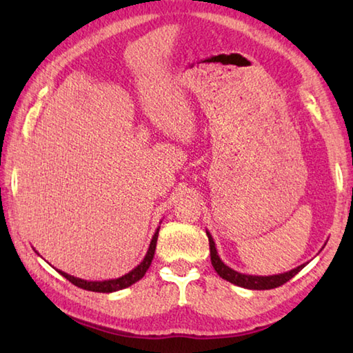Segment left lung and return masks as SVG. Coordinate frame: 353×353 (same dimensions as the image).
<instances>
[{"label":"left lung","instance_id":"1","mask_svg":"<svg viewBox=\"0 0 353 353\" xmlns=\"http://www.w3.org/2000/svg\"><path fill=\"white\" fill-rule=\"evenodd\" d=\"M206 235L209 238V250H211V262L212 267L215 268V272L220 274V277H223L224 281H228L234 285H238V287H243L247 290H272V288H277L283 285L285 282H288L291 277H294L301 270L308 264H302L296 268L290 270L287 273H281V274H273V276H253V274H244L239 273L236 270L230 268L229 265L224 264V262L220 259L219 253H216V247L214 243L212 235L209 234L206 230Z\"/></svg>","mask_w":353,"mask_h":353}]
</instances>
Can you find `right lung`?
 <instances>
[{
  "instance_id": "1",
  "label": "right lung",
  "mask_w": 353,
  "mask_h": 353,
  "mask_svg": "<svg viewBox=\"0 0 353 353\" xmlns=\"http://www.w3.org/2000/svg\"><path fill=\"white\" fill-rule=\"evenodd\" d=\"M159 229L157 228L154 235L152 238V241H150L148 245V250L145 253L144 259H142L141 264L138 267H134L132 272L125 273L121 277H117V279H108V281H85V279H80V277H74L68 273L62 272V270H57L59 273H61L63 277H66L71 283L76 285L79 288H83L88 291H94V292H114V291H119V290H124L127 287H130L134 282H138L139 279L144 277L145 272L148 270L150 264H152L153 256H154V250H156V243H157V235H159Z\"/></svg>"
}]
</instances>
